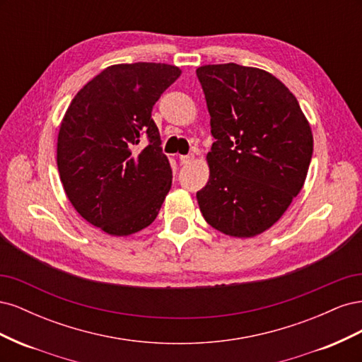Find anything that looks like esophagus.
<instances>
[{"label":"esophagus","instance_id":"1","mask_svg":"<svg viewBox=\"0 0 362 362\" xmlns=\"http://www.w3.org/2000/svg\"><path fill=\"white\" fill-rule=\"evenodd\" d=\"M193 160H194V156H192V154H190V156H181V157H180V163H181V164H190Z\"/></svg>","mask_w":362,"mask_h":362}]
</instances>
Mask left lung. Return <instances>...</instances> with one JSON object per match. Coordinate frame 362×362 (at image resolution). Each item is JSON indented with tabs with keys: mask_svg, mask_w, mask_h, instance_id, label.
Listing matches in <instances>:
<instances>
[{
	"mask_svg": "<svg viewBox=\"0 0 362 362\" xmlns=\"http://www.w3.org/2000/svg\"><path fill=\"white\" fill-rule=\"evenodd\" d=\"M216 141L210 178L196 193L208 225L255 237L276 223L302 190L313 133L296 96L272 74L235 63L196 69Z\"/></svg>",
	"mask_w": 362,
	"mask_h": 362,
	"instance_id": "left-lung-1",
	"label": "left lung"
}]
</instances>
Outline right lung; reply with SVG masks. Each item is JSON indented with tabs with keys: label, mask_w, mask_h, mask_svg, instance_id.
<instances>
[{
	"label": "right lung",
	"mask_w": 362,
	"mask_h": 362,
	"mask_svg": "<svg viewBox=\"0 0 362 362\" xmlns=\"http://www.w3.org/2000/svg\"><path fill=\"white\" fill-rule=\"evenodd\" d=\"M181 69L166 63L105 68L75 95L60 124L57 166L78 214L110 235L149 226L172 185V169L151 117ZM145 135L148 145L134 148Z\"/></svg>",
	"instance_id": "add662e5"
}]
</instances>
